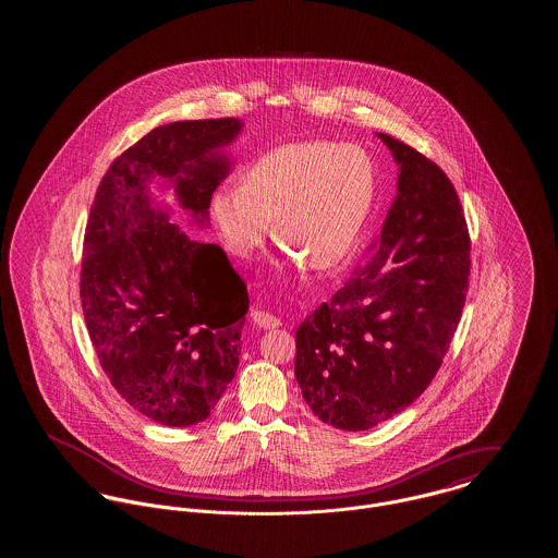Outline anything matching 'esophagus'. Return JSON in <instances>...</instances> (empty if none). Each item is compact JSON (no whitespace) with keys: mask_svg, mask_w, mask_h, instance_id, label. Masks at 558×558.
Returning <instances> with one entry per match:
<instances>
[{"mask_svg":"<svg viewBox=\"0 0 558 558\" xmlns=\"http://www.w3.org/2000/svg\"><path fill=\"white\" fill-rule=\"evenodd\" d=\"M251 322L257 326V328H278L280 326V319L276 318V316H271V314H267V312H259V310H253L251 312Z\"/></svg>","mask_w":558,"mask_h":558,"instance_id":"esophagus-1","label":"esophagus"}]
</instances>
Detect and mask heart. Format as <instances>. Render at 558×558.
Wrapping results in <instances>:
<instances>
[{
	"label": "heart",
	"mask_w": 558,
	"mask_h": 558,
	"mask_svg": "<svg viewBox=\"0 0 558 558\" xmlns=\"http://www.w3.org/2000/svg\"><path fill=\"white\" fill-rule=\"evenodd\" d=\"M371 155L355 144L294 142L255 160L239 184L217 187L211 217L236 257H251L276 219V236L316 271L341 266L376 203Z\"/></svg>",
	"instance_id": "heart-1"
}]
</instances>
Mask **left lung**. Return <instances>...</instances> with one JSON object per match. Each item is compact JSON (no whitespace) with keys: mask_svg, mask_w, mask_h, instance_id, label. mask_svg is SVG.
<instances>
[{"mask_svg":"<svg viewBox=\"0 0 558 558\" xmlns=\"http://www.w3.org/2000/svg\"><path fill=\"white\" fill-rule=\"evenodd\" d=\"M399 165L383 230L345 284L294 332V376L322 423L366 430L408 408L439 371L462 316L471 242L448 175L376 133Z\"/></svg>","mask_w":558,"mask_h":558,"instance_id":"left-lung-1","label":"left lung"}]
</instances>
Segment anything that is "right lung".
Wrapping results in <instances>:
<instances>
[{"mask_svg":"<svg viewBox=\"0 0 558 558\" xmlns=\"http://www.w3.org/2000/svg\"><path fill=\"white\" fill-rule=\"evenodd\" d=\"M240 119L175 121L110 165L83 242L81 303L110 385L165 426L203 423L239 371L246 287L209 228L213 192L230 173ZM173 189L177 207L161 194Z\"/></svg>","mask_w":558,"mask_h":558,"instance_id":"obj_1","label":"right lung"}]
</instances>
